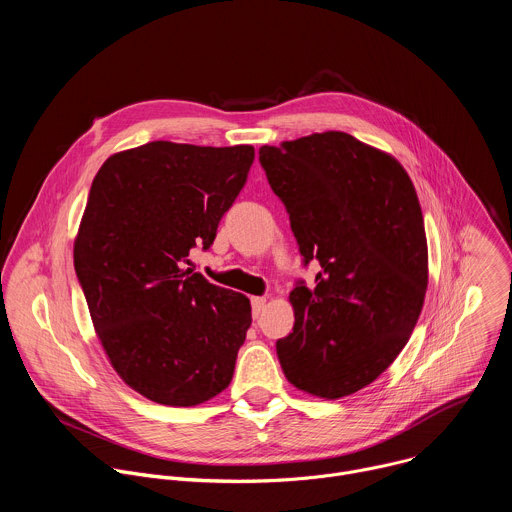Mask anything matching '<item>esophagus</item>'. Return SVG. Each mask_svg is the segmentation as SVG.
Masks as SVG:
<instances>
[{
    "instance_id": "obj_1",
    "label": "esophagus",
    "mask_w": 512,
    "mask_h": 512,
    "mask_svg": "<svg viewBox=\"0 0 512 512\" xmlns=\"http://www.w3.org/2000/svg\"><path fill=\"white\" fill-rule=\"evenodd\" d=\"M265 302H267L265 298H251V308H253V316H255V318L263 312Z\"/></svg>"
}]
</instances>
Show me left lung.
<instances>
[{"instance_id":"1","label":"left lung","mask_w":512,"mask_h":512,"mask_svg":"<svg viewBox=\"0 0 512 512\" xmlns=\"http://www.w3.org/2000/svg\"><path fill=\"white\" fill-rule=\"evenodd\" d=\"M259 162L289 214L316 285L289 291L294 332L275 342L291 385L324 399L371 385L413 332L427 289V241L401 164L342 131L314 133Z\"/></svg>"}]
</instances>
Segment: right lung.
Here are the masks:
<instances>
[{
    "mask_svg": "<svg viewBox=\"0 0 512 512\" xmlns=\"http://www.w3.org/2000/svg\"><path fill=\"white\" fill-rule=\"evenodd\" d=\"M253 160L251 145L150 141L93 180L75 271L113 369L156 403L192 407L233 379L251 304L186 265L214 243Z\"/></svg>",
    "mask_w": 512,
    "mask_h": 512,
    "instance_id": "1",
    "label": "right lung"
}]
</instances>
